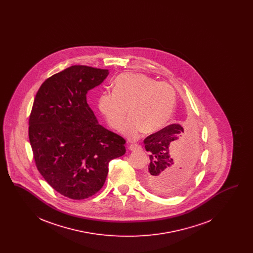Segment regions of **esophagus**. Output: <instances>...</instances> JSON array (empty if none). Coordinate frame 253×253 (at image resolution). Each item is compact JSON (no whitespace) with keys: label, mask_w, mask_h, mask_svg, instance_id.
<instances>
[{"label":"esophagus","mask_w":253,"mask_h":253,"mask_svg":"<svg viewBox=\"0 0 253 253\" xmlns=\"http://www.w3.org/2000/svg\"><path fill=\"white\" fill-rule=\"evenodd\" d=\"M129 149H130L131 151H135V150L141 149V146L138 144H131L129 146Z\"/></svg>","instance_id":"esophagus-1"}]
</instances>
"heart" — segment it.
<instances>
[{
    "mask_svg": "<svg viewBox=\"0 0 253 253\" xmlns=\"http://www.w3.org/2000/svg\"><path fill=\"white\" fill-rule=\"evenodd\" d=\"M175 104V92L167 83H157L143 74H121L114 82L113 92H103L98 108L109 125L135 139L144 130L156 132L169 120Z\"/></svg>",
    "mask_w": 253,
    "mask_h": 253,
    "instance_id": "1",
    "label": "heart"
}]
</instances>
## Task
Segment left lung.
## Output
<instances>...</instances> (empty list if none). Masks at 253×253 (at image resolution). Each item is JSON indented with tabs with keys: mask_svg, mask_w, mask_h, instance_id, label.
<instances>
[{
	"mask_svg": "<svg viewBox=\"0 0 253 253\" xmlns=\"http://www.w3.org/2000/svg\"><path fill=\"white\" fill-rule=\"evenodd\" d=\"M151 163L145 173L155 192L172 195L183 191L193 178V162L198 151L195 132L180 124H170L144 140Z\"/></svg>",
	"mask_w": 253,
	"mask_h": 253,
	"instance_id": "obj_1",
	"label": "left lung"
}]
</instances>
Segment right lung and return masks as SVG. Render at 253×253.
I'll return each instance as SVG.
<instances>
[{"label": "right lung", "instance_id": "right-lung-1", "mask_svg": "<svg viewBox=\"0 0 253 253\" xmlns=\"http://www.w3.org/2000/svg\"><path fill=\"white\" fill-rule=\"evenodd\" d=\"M107 69L73 65L48 78L37 92L28 135L36 167L60 194L82 200L104 185L109 162L125 154V139L96 121L86 94Z\"/></svg>", "mask_w": 253, "mask_h": 253}]
</instances>
